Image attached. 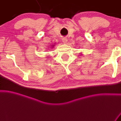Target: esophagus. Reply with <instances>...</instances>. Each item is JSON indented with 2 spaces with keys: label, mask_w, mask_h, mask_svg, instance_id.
Listing matches in <instances>:
<instances>
[{
  "label": "esophagus",
  "mask_w": 121,
  "mask_h": 121,
  "mask_svg": "<svg viewBox=\"0 0 121 121\" xmlns=\"http://www.w3.org/2000/svg\"><path fill=\"white\" fill-rule=\"evenodd\" d=\"M62 41H63V42L64 43H67V41H68V40L66 38H63L62 39Z\"/></svg>",
  "instance_id": "esophagus-1"
}]
</instances>
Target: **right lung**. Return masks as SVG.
Masks as SVG:
<instances>
[{
  "instance_id": "right-lung-1",
  "label": "right lung",
  "mask_w": 121,
  "mask_h": 121,
  "mask_svg": "<svg viewBox=\"0 0 121 121\" xmlns=\"http://www.w3.org/2000/svg\"><path fill=\"white\" fill-rule=\"evenodd\" d=\"M50 46H51V47H50V48H54V46H55V45L53 44L52 45H50Z\"/></svg>"
}]
</instances>
